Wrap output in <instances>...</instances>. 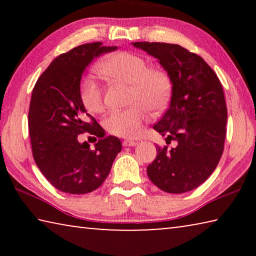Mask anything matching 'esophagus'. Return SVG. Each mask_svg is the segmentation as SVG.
Listing matches in <instances>:
<instances>
[{
  "mask_svg": "<svg viewBox=\"0 0 256 256\" xmlns=\"http://www.w3.org/2000/svg\"><path fill=\"white\" fill-rule=\"evenodd\" d=\"M123 146H136V142L132 141V140H124Z\"/></svg>",
  "mask_w": 256,
  "mask_h": 256,
  "instance_id": "obj_1",
  "label": "esophagus"
}]
</instances>
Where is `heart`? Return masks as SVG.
Instances as JSON below:
<instances>
[{
	"instance_id": "b5f03b06",
	"label": "heart",
	"mask_w": 256,
	"mask_h": 256,
	"mask_svg": "<svg viewBox=\"0 0 256 256\" xmlns=\"http://www.w3.org/2000/svg\"><path fill=\"white\" fill-rule=\"evenodd\" d=\"M98 71L114 81L131 84L130 102L133 105L125 110H114L106 116L104 126L108 132L122 138H136L141 133L142 124L150 110L159 112L166 107L172 92L168 73L158 68H150L144 56L118 52L106 58ZM81 99L86 108L99 112L104 108L100 86L94 76H86L81 84Z\"/></svg>"
}]
</instances>
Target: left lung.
<instances>
[{"label":"left lung","instance_id":"obj_1","mask_svg":"<svg viewBox=\"0 0 256 256\" xmlns=\"http://www.w3.org/2000/svg\"><path fill=\"white\" fill-rule=\"evenodd\" d=\"M132 44L157 58L172 84L170 107L154 128L177 146H158L146 174L164 192H188L209 178L224 152L227 107L222 84L201 56L180 45Z\"/></svg>","mask_w":256,"mask_h":256}]
</instances>
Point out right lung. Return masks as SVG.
I'll list each match as a JSON object with an SVG mask.
<instances>
[{"mask_svg":"<svg viewBox=\"0 0 256 256\" xmlns=\"http://www.w3.org/2000/svg\"><path fill=\"white\" fill-rule=\"evenodd\" d=\"M118 50L102 42L80 45L58 56L37 80L30 102L28 125L34 162L47 180L60 190L86 194L97 190L110 172L122 144L106 136L90 149L78 136H99L102 126L86 110L80 84L94 58Z\"/></svg>","mask_w":256,"mask_h":256,"instance_id":"add662e5","label":"right lung"}]
</instances>
